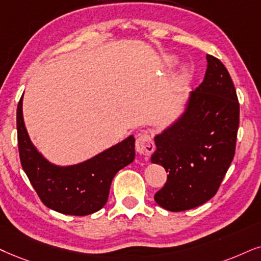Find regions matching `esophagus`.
<instances>
[{
  "label": "esophagus",
  "mask_w": 261,
  "mask_h": 261,
  "mask_svg": "<svg viewBox=\"0 0 261 261\" xmlns=\"http://www.w3.org/2000/svg\"><path fill=\"white\" fill-rule=\"evenodd\" d=\"M136 150L142 155L149 156L155 150L153 138L148 133H142L136 137Z\"/></svg>",
  "instance_id": "1"
}]
</instances>
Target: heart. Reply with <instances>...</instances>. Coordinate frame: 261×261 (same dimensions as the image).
<instances>
[{"mask_svg": "<svg viewBox=\"0 0 261 261\" xmlns=\"http://www.w3.org/2000/svg\"><path fill=\"white\" fill-rule=\"evenodd\" d=\"M169 62H170V64H173V62H174V60H173V59H169Z\"/></svg>", "mask_w": 261, "mask_h": 261, "instance_id": "b5f03b06", "label": "heart"}]
</instances>
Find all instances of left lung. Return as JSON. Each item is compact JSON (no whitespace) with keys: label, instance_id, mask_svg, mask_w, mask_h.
<instances>
[{"label":"left lung","instance_id":"left-lung-1","mask_svg":"<svg viewBox=\"0 0 261 261\" xmlns=\"http://www.w3.org/2000/svg\"><path fill=\"white\" fill-rule=\"evenodd\" d=\"M203 82L191 91L180 120L155 137L151 163L166 170L167 180L154 195L171 212H182L216 195L236 149L240 103L226 67L207 55Z\"/></svg>","mask_w":261,"mask_h":261}]
</instances>
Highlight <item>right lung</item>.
<instances>
[{"label":"right lung","mask_w":261,"mask_h":261,"mask_svg":"<svg viewBox=\"0 0 261 261\" xmlns=\"http://www.w3.org/2000/svg\"><path fill=\"white\" fill-rule=\"evenodd\" d=\"M22 98L16 108L19 156L30 183L49 208L70 216H88L107 202L115 173L135 159V138L110 148L83 164L59 167L32 146L22 119Z\"/></svg>","instance_id":"add662e5"}]
</instances>
